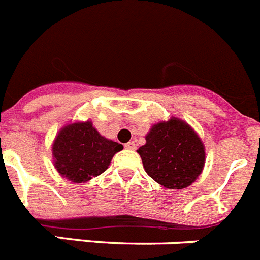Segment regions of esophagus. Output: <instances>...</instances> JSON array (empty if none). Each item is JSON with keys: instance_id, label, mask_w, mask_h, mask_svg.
<instances>
[{"instance_id": "obj_1", "label": "esophagus", "mask_w": 260, "mask_h": 260, "mask_svg": "<svg viewBox=\"0 0 260 260\" xmlns=\"http://www.w3.org/2000/svg\"><path fill=\"white\" fill-rule=\"evenodd\" d=\"M125 148L126 150H137V143L135 142H128V143L125 144Z\"/></svg>"}]
</instances>
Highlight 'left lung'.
I'll return each mask as SVG.
<instances>
[{"label":"left lung","instance_id":"1","mask_svg":"<svg viewBox=\"0 0 260 260\" xmlns=\"http://www.w3.org/2000/svg\"><path fill=\"white\" fill-rule=\"evenodd\" d=\"M137 152L147 174L171 190H182L195 182L206 162V147L198 133L177 117L151 126L146 144Z\"/></svg>","mask_w":260,"mask_h":260}]
</instances>
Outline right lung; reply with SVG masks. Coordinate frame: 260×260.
<instances>
[{
    "label": "right lung",
    "mask_w": 260,
    "mask_h": 260,
    "mask_svg": "<svg viewBox=\"0 0 260 260\" xmlns=\"http://www.w3.org/2000/svg\"><path fill=\"white\" fill-rule=\"evenodd\" d=\"M122 144L103 137L91 121L62 126L52 144L53 165L59 176L84 183L104 173Z\"/></svg>",
    "instance_id": "obj_1"
}]
</instances>
